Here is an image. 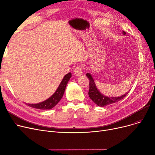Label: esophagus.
I'll list each match as a JSON object with an SVG mask.
<instances>
[{
	"label": "esophagus",
	"instance_id": "esophagus-1",
	"mask_svg": "<svg viewBox=\"0 0 155 155\" xmlns=\"http://www.w3.org/2000/svg\"><path fill=\"white\" fill-rule=\"evenodd\" d=\"M82 66H77L74 71H73V74H74V75H75L76 77H79L81 75H82Z\"/></svg>",
	"mask_w": 155,
	"mask_h": 155
}]
</instances>
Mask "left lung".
<instances>
[{
    "mask_svg": "<svg viewBox=\"0 0 155 155\" xmlns=\"http://www.w3.org/2000/svg\"><path fill=\"white\" fill-rule=\"evenodd\" d=\"M123 35H126V33L125 31H123ZM87 77H88L89 81V91H88V95L92 101L96 104L98 106L100 107H104L105 105H110L114 103H116L123 99L127 95L128 92H126L125 94L121 95L117 97H107L102 94H101L98 89L97 88L95 85L94 80L92 78V76L91 75V73H87Z\"/></svg>",
    "mask_w": 155,
    "mask_h": 155,
    "instance_id": "obj_1",
    "label": "left lung"
}]
</instances>
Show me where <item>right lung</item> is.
I'll return each instance as SVG.
<instances>
[{"mask_svg": "<svg viewBox=\"0 0 155 155\" xmlns=\"http://www.w3.org/2000/svg\"><path fill=\"white\" fill-rule=\"evenodd\" d=\"M71 77V73H68L64 77L56 92L47 100L38 104H27L29 107L38 109H51L53 108L61 99L66 88L68 82Z\"/></svg>", "mask_w": 155, "mask_h": 155, "instance_id": "add662e5", "label": "right lung"}]
</instances>
